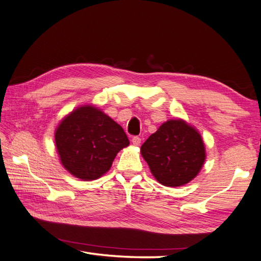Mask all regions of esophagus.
<instances>
[{
    "label": "esophagus",
    "instance_id": "esophagus-1",
    "mask_svg": "<svg viewBox=\"0 0 261 261\" xmlns=\"http://www.w3.org/2000/svg\"><path fill=\"white\" fill-rule=\"evenodd\" d=\"M140 143H141V139L139 138L138 136H136V137H134V138H132V144H134L135 146H139Z\"/></svg>",
    "mask_w": 261,
    "mask_h": 261
}]
</instances>
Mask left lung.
<instances>
[{
	"instance_id": "8db88e82",
	"label": "left lung",
	"mask_w": 261,
	"mask_h": 261,
	"mask_svg": "<svg viewBox=\"0 0 261 261\" xmlns=\"http://www.w3.org/2000/svg\"><path fill=\"white\" fill-rule=\"evenodd\" d=\"M141 155L160 184L178 187L197 176L205 160L198 132L182 120L163 123L141 146Z\"/></svg>"
}]
</instances>
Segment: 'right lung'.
I'll return each mask as SVG.
<instances>
[{"label": "right lung", "instance_id": "right-lung-1", "mask_svg": "<svg viewBox=\"0 0 261 261\" xmlns=\"http://www.w3.org/2000/svg\"><path fill=\"white\" fill-rule=\"evenodd\" d=\"M55 138L64 168L82 180L101 177L130 144L122 126L93 106L80 107L65 117Z\"/></svg>", "mask_w": 261, "mask_h": 261}]
</instances>
